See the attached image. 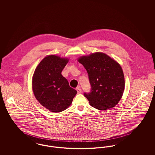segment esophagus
I'll return each mask as SVG.
<instances>
[{"instance_id": "esophagus-1", "label": "esophagus", "mask_w": 155, "mask_h": 155, "mask_svg": "<svg viewBox=\"0 0 155 155\" xmlns=\"http://www.w3.org/2000/svg\"><path fill=\"white\" fill-rule=\"evenodd\" d=\"M76 90L77 91V93L78 94H81V92H82V90H81V88H80V87H78L77 88H76Z\"/></svg>"}]
</instances>
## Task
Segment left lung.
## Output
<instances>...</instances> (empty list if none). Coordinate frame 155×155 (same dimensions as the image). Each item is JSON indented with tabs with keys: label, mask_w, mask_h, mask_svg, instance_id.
I'll use <instances>...</instances> for the list:
<instances>
[{
	"label": "left lung",
	"mask_w": 155,
	"mask_h": 155,
	"mask_svg": "<svg viewBox=\"0 0 155 155\" xmlns=\"http://www.w3.org/2000/svg\"><path fill=\"white\" fill-rule=\"evenodd\" d=\"M87 70L91 91L84 94L91 106L99 110L115 107L125 88L123 69L114 59L102 52L82 56L77 60Z\"/></svg>",
	"instance_id": "left-lung-1"
}]
</instances>
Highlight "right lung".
Segmentation results:
<instances>
[{
    "instance_id": "right-lung-1",
    "label": "right lung",
    "mask_w": 155,
    "mask_h": 155,
    "mask_svg": "<svg viewBox=\"0 0 155 155\" xmlns=\"http://www.w3.org/2000/svg\"><path fill=\"white\" fill-rule=\"evenodd\" d=\"M68 61L67 58L48 55L39 63L33 74L32 89L34 96L39 103L50 111L65 110L77 93L61 74Z\"/></svg>"
}]
</instances>
